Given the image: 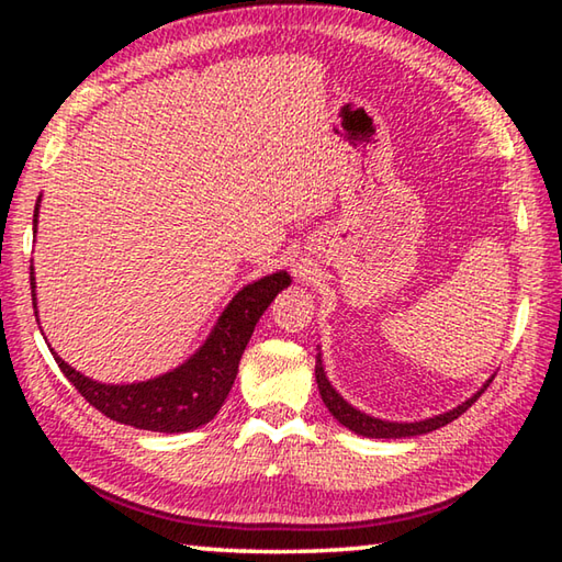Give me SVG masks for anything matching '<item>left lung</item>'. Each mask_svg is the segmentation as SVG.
I'll list each match as a JSON object with an SVG mask.
<instances>
[{"label": "left lung", "mask_w": 562, "mask_h": 562, "mask_svg": "<svg viewBox=\"0 0 562 562\" xmlns=\"http://www.w3.org/2000/svg\"><path fill=\"white\" fill-rule=\"evenodd\" d=\"M315 376H317V386H319V394H322V402H325V406L329 408V414L337 418L339 424H345L349 431H355L359 436H369V439H408V436H422V434H429V431H436L441 429V426L451 424L453 418H459L465 408H469L475 398H479L483 394V389H486L488 384L481 389L479 394H473L469 402L459 404L456 408H451V412L446 414H439L434 418H424V422H414V424H398V422H382V418H374L369 416L364 412H357L355 406L347 404L345 398H341L335 386L329 384V379L325 374V367H322V359L317 357V364H315Z\"/></svg>", "instance_id": "left-lung-1"}]
</instances>
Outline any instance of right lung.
Masks as SVG:
<instances>
[{"mask_svg": "<svg viewBox=\"0 0 562 562\" xmlns=\"http://www.w3.org/2000/svg\"><path fill=\"white\" fill-rule=\"evenodd\" d=\"M36 213H40V201H36L34 207V233ZM30 274L36 315V282L34 272ZM288 284V272H274L247 284L227 304L211 337L205 339V345L186 364L176 367L173 372L164 376L148 379V382L101 384L76 372L56 351L54 359L64 376L79 389V394L91 406H97L103 416L113 418V422L160 434L193 431L221 412V406L233 389L237 364H240V357L252 337L255 325H258L262 312L270 307V302L278 297V292H282Z\"/></svg>", "mask_w": 562, "mask_h": 562, "instance_id": "right-lung-1", "label": "right lung"}]
</instances>
